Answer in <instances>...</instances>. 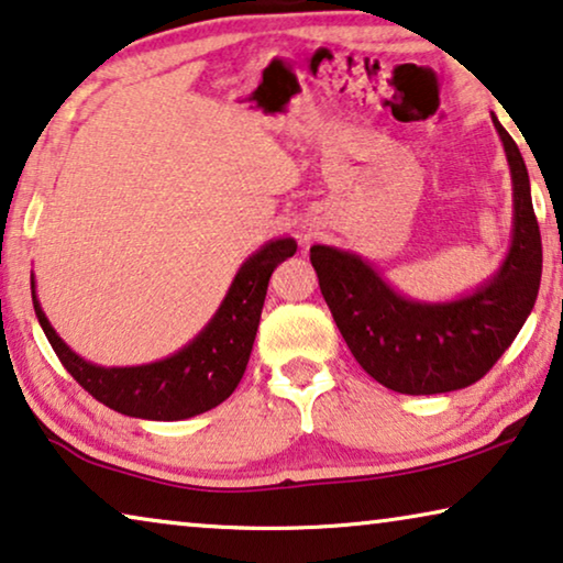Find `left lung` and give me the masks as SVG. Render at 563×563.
Listing matches in <instances>:
<instances>
[{"label": "left lung", "mask_w": 563, "mask_h": 563, "mask_svg": "<svg viewBox=\"0 0 563 563\" xmlns=\"http://www.w3.org/2000/svg\"><path fill=\"white\" fill-rule=\"evenodd\" d=\"M512 183L510 246L475 289L452 299H413L368 258L347 249H309L340 335L380 386L409 396L467 388L498 363L523 328L541 287V233L518 144L493 117Z\"/></svg>", "instance_id": "1"}]
</instances>
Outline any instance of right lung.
Returning a JSON list of instances; mask_svg holds the SVG:
<instances>
[{
	"mask_svg": "<svg viewBox=\"0 0 563 563\" xmlns=\"http://www.w3.org/2000/svg\"><path fill=\"white\" fill-rule=\"evenodd\" d=\"M291 235L266 241L235 272L231 287L206 328L173 355L142 365H106L80 357L43 312L35 274H30L32 305L65 371L109 409L134 419L180 421L216 409L239 386L254 350L258 320L274 268L295 256Z\"/></svg>",
	"mask_w": 563,
	"mask_h": 563,
	"instance_id": "right-lung-1",
	"label": "right lung"
}]
</instances>
